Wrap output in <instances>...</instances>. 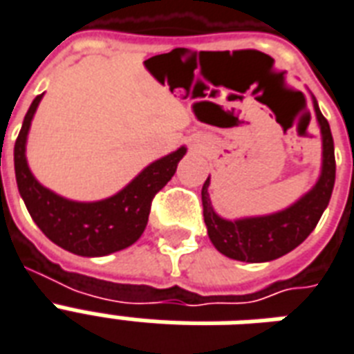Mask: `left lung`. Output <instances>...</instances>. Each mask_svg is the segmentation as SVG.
<instances>
[{"instance_id": "8db88e82", "label": "left lung", "mask_w": 354, "mask_h": 354, "mask_svg": "<svg viewBox=\"0 0 354 354\" xmlns=\"http://www.w3.org/2000/svg\"><path fill=\"white\" fill-rule=\"evenodd\" d=\"M314 109L323 136L322 177L317 185L295 205L271 216L227 221L216 214L210 207L207 192L210 179L205 180L201 201L208 238L214 243V248L229 259L242 260V262L275 260L305 242L306 236L316 229L323 210L330 201L334 177H336V160H334V142L327 118L317 109L316 101H314Z\"/></svg>"}]
</instances>
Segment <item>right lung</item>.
<instances>
[{"label": "right lung", "mask_w": 354, "mask_h": 354, "mask_svg": "<svg viewBox=\"0 0 354 354\" xmlns=\"http://www.w3.org/2000/svg\"><path fill=\"white\" fill-rule=\"evenodd\" d=\"M40 100L42 94L32 100L15 144L18 190L38 229L59 248L81 257H103L133 245L146 229L153 197L174 177L186 149L149 164L127 188L105 201H68L44 188L27 166V131Z\"/></svg>", "instance_id": "add662e5"}]
</instances>
